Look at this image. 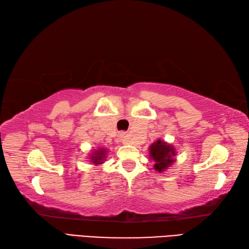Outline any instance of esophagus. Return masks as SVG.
Segmentation results:
<instances>
[{
	"label": "esophagus",
	"instance_id": "esophagus-1",
	"mask_svg": "<svg viewBox=\"0 0 249 249\" xmlns=\"http://www.w3.org/2000/svg\"><path fill=\"white\" fill-rule=\"evenodd\" d=\"M120 138L124 139L125 138V133H120Z\"/></svg>",
	"mask_w": 249,
	"mask_h": 249
}]
</instances>
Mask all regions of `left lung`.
I'll list each match as a JSON object with an SVG mask.
<instances>
[{"mask_svg":"<svg viewBox=\"0 0 249 249\" xmlns=\"http://www.w3.org/2000/svg\"><path fill=\"white\" fill-rule=\"evenodd\" d=\"M150 159L154 160V169L156 171L162 172L163 170L171 166L174 162L173 157L175 156V151L172 145L168 144L160 139L153 142L150 147Z\"/></svg>","mask_w":249,"mask_h":249,"instance_id":"1","label":"left lung"}]
</instances>
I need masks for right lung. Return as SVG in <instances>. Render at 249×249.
<instances>
[{
    "mask_svg": "<svg viewBox=\"0 0 249 249\" xmlns=\"http://www.w3.org/2000/svg\"><path fill=\"white\" fill-rule=\"evenodd\" d=\"M106 153H107L106 149H99L98 151H95L94 154L90 156V160H92L90 161L95 163V165L102 163L104 162V160L106 159Z\"/></svg>",
    "mask_w": 249,
    "mask_h": 249,
    "instance_id": "1",
    "label": "right lung"
}]
</instances>
